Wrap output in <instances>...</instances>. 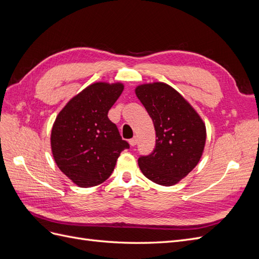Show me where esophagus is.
<instances>
[{
  "label": "esophagus",
  "instance_id": "34e87169",
  "mask_svg": "<svg viewBox=\"0 0 259 259\" xmlns=\"http://www.w3.org/2000/svg\"><path fill=\"white\" fill-rule=\"evenodd\" d=\"M130 145L133 147L136 146L137 145V137H133L132 139H130Z\"/></svg>",
  "mask_w": 259,
  "mask_h": 259
}]
</instances>
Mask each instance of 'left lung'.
<instances>
[{
    "instance_id": "8db88e82",
    "label": "left lung",
    "mask_w": 259,
    "mask_h": 259,
    "mask_svg": "<svg viewBox=\"0 0 259 259\" xmlns=\"http://www.w3.org/2000/svg\"><path fill=\"white\" fill-rule=\"evenodd\" d=\"M135 94L152 119L156 135L153 152L138 159L139 168L155 184L176 185L201 159L206 142L205 123L166 83L140 84Z\"/></svg>"
}]
</instances>
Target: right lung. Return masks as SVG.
<instances>
[{
	"label": "right lung",
	"instance_id": "obj_1",
	"mask_svg": "<svg viewBox=\"0 0 259 259\" xmlns=\"http://www.w3.org/2000/svg\"><path fill=\"white\" fill-rule=\"evenodd\" d=\"M123 90L120 82L93 83L68 101L53 124L54 160L76 186L103 184L112 174L121 152L130 148L108 119Z\"/></svg>",
	"mask_w": 259,
	"mask_h": 259
}]
</instances>
